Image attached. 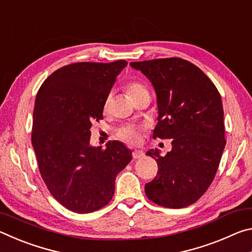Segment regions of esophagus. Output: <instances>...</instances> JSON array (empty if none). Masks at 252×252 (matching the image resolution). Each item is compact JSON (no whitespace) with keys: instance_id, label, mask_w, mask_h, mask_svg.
I'll return each instance as SVG.
<instances>
[{"instance_id":"34e87169","label":"esophagus","mask_w":252,"mask_h":252,"mask_svg":"<svg viewBox=\"0 0 252 252\" xmlns=\"http://www.w3.org/2000/svg\"><path fill=\"white\" fill-rule=\"evenodd\" d=\"M132 157H133V159H141V158L144 157V153H143V151L134 150L133 152H132Z\"/></svg>"}]
</instances>
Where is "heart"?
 <instances>
[{
    "instance_id": "b5f03b06",
    "label": "heart",
    "mask_w": 252,
    "mask_h": 252,
    "mask_svg": "<svg viewBox=\"0 0 252 252\" xmlns=\"http://www.w3.org/2000/svg\"><path fill=\"white\" fill-rule=\"evenodd\" d=\"M126 92L131 97V100H133L135 96L142 94L144 92H148V89L144 87L142 83L138 82V81H131L130 83L126 84ZM109 103H110V97H108V99L105 100V103H104L105 110L108 109ZM118 136L120 139H122L123 141H126L127 143L135 144L140 141V130L135 126H123L121 129H119Z\"/></svg>"
}]
</instances>
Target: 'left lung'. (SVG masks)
Masks as SVG:
<instances>
[{"instance_id": "1", "label": "left lung", "mask_w": 252, "mask_h": 252, "mask_svg": "<svg viewBox=\"0 0 252 252\" xmlns=\"http://www.w3.org/2000/svg\"><path fill=\"white\" fill-rule=\"evenodd\" d=\"M130 65L150 80L157 93L159 116L153 138L172 139L164 157L159 150L147 152L159 168L144 187L147 197L165 208L190 206L210 187L225 146L220 93L198 66L180 58Z\"/></svg>"}]
</instances>
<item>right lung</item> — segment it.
Wrapping results in <instances>:
<instances>
[{
  "label": "right lung",
  "mask_w": 252,
  "mask_h": 252,
  "mask_svg": "<svg viewBox=\"0 0 252 252\" xmlns=\"http://www.w3.org/2000/svg\"><path fill=\"white\" fill-rule=\"evenodd\" d=\"M127 62H78L60 67L42 83L33 111L32 146L51 194L69 210L89 213L106 206L116 177L132 159L120 141L90 144L93 121Z\"/></svg>",
  "instance_id": "obj_1"
}]
</instances>
